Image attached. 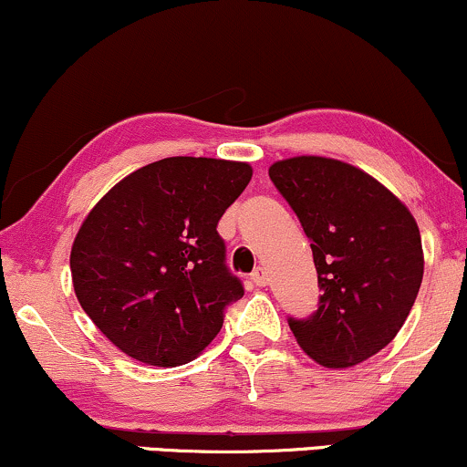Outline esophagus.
<instances>
[{
  "label": "esophagus",
  "mask_w": 467,
  "mask_h": 467,
  "mask_svg": "<svg viewBox=\"0 0 467 467\" xmlns=\"http://www.w3.org/2000/svg\"><path fill=\"white\" fill-rule=\"evenodd\" d=\"M252 283L256 285V287H265V285L269 283V274H267V269L265 267H256L254 272H252Z\"/></svg>",
  "instance_id": "1"
}]
</instances>
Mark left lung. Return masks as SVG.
Segmentation results:
<instances>
[{
  "label": "left lung",
  "mask_w": 467,
  "mask_h": 467,
  "mask_svg": "<svg viewBox=\"0 0 467 467\" xmlns=\"http://www.w3.org/2000/svg\"><path fill=\"white\" fill-rule=\"evenodd\" d=\"M269 178L311 239L317 311L289 317L308 357L350 368L383 350L409 317L424 276L420 228L379 180L348 162L294 156Z\"/></svg>",
  "instance_id": "8db88e82"
}]
</instances>
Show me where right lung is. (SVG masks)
Segmentation results:
<instances>
[{"label":"right lung","mask_w":467,"mask_h":467,"mask_svg":"<svg viewBox=\"0 0 467 467\" xmlns=\"http://www.w3.org/2000/svg\"><path fill=\"white\" fill-rule=\"evenodd\" d=\"M252 178L248 162L171 156L132 171L88 213L71 245L76 297L128 357L191 361L244 296L217 222Z\"/></svg>","instance_id":"1"}]
</instances>
